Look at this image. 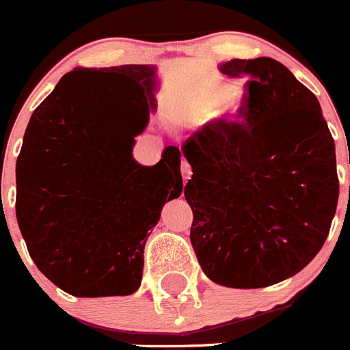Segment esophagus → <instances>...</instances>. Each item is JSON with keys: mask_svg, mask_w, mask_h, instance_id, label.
Listing matches in <instances>:
<instances>
[{"mask_svg": "<svg viewBox=\"0 0 350 350\" xmlns=\"http://www.w3.org/2000/svg\"><path fill=\"white\" fill-rule=\"evenodd\" d=\"M180 173H182V178H184V182L189 180L191 175H193V168H191V165L185 159H182V163H180Z\"/></svg>", "mask_w": 350, "mask_h": 350, "instance_id": "esophagus-1", "label": "esophagus"}]
</instances>
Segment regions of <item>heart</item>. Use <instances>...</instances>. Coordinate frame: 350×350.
Listing matches in <instances>:
<instances>
[{
	"instance_id": "heart-1",
	"label": "heart",
	"mask_w": 350,
	"mask_h": 350,
	"mask_svg": "<svg viewBox=\"0 0 350 350\" xmlns=\"http://www.w3.org/2000/svg\"><path fill=\"white\" fill-rule=\"evenodd\" d=\"M234 94V88L231 83L217 82L210 85L208 89L203 94L202 100V113L203 116H210L217 110L221 105H224L226 101H230Z\"/></svg>"
}]
</instances>
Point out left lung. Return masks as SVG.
Segmentation results:
<instances>
[{
    "label": "left lung",
    "mask_w": 350,
    "mask_h": 350,
    "mask_svg": "<svg viewBox=\"0 0 350 350\" xmlns=\"http://www.w3.org/2000/svg\"><path fill=\"white\" fill-rule=\"evenodd\" d=\"M247 77L238 117L185 140L191 243L210 280L256 289L286 280L317 256L338 203L335 142L314 92L271 57L231 59Z\"/></svg>",
    "instance_id": "obj_1"
}]
</instances>
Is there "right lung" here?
Segmentation results:
<instances>
[{
  "instance_id": "1",
  "label": "right lung",
  "mask_w": 350,
  "mask_h": 350,
  "mask_svg": "<svg viewBox=\"0 0 350 350\" xmlns=\"http://www.w3.org/2000/svg\"><path fill=\"white\" fill-rule=\"evenodd\" d=\"M156 70H73L36 107L17 157L15 213L31 259L68 295L126 296L140 287L148 230L182 193L180 150L133 159L156 107ZM120 109L132 113L122 126Z\"/></svg>"
}]
</instances>
